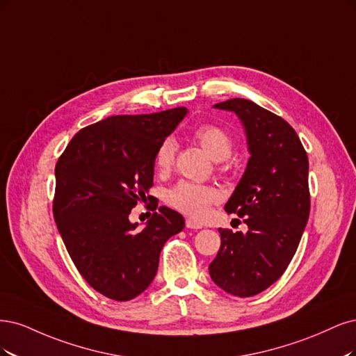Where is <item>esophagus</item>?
Returning a JSON list of instances; mask_svg holds the SVG:
<instances>
[{
	"label": "esophagus",
	"instance_id": "esophagus-1",
	"mask_svg": "<svg viewBox=\"0 0 356 356\" xmlns=\"http://www.w3.org/2000/svg\"><path fill=\"white\" fill-rule=\"evenodd\" d=\"M186 227H188V229H201L202 226H201L200 223H197V222H193V220L188 219V220H186Z\"/></svg>",
	"mask_w": 356,
	"mask_h": 356
}]
</instances>
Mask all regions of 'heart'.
Listing matches in <instances>:
<instances>
[{"mask_svg": "<svg viewBox=\"0 0 356 356\" xmlns=\"http://www.w3.org/2000/svg\"><path fill=\"white\" fill-rule=\"evenodd\" d=\"M193 139L214 161H223L232 154L234 139L231 133L217 124H202L193 130ZM177 143L173 137H167L155 152V167L167 173L175 164ZM167 204L175 210L186 214L195 220H202L210 213L211 205L220 200V195L210 186L192 181H179L167 192Z\"/></svg>", "mask_w": 356, "mask_h": 356, "instance_id": "b5f03b06", "label": "heart"}]
</instances>
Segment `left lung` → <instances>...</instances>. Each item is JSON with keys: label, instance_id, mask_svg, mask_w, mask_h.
<instances>
[{"label": "left lung", "instance_id": "1", "mask_svg": "<svg viewBox=\"0 0 356 356\" xmlns=\"http://www.w3.org/2000/svg\"><path fill=\"white\" fill-rule=\"evenodd\" d=\"M214 108L235 112L245 130L250 159L225 210L244 217L248 231L220 227L209 270L223 291L251 297L281 278L299 247L311 210L309 161L291 125L254 102L231 99Z\"/></svg>", "mask_w": 356, "mask_h": 356}]
</instances>
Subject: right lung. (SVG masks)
<instances>
[{
  "label": "right lung",
  "mask_w": 356,
  "mask_h": 356,
  "mask_svg": "<svg viewBox=\"0 0 356 356\" xmlns=\"http://www.w3.org/2000/svg\"><path fill=\"white\" fill-rule=\"evenodd\" d=\"M188 113L113 115L79 130L56 164L53 214L74 265L100 294L127 302L154 281L167 239L185 227L183 216L146 197L155 152ZM147 197L157 210L147 226L128 220Z\"/></svg>",
  "instance_id": "add662e5"
}]
</instances>
